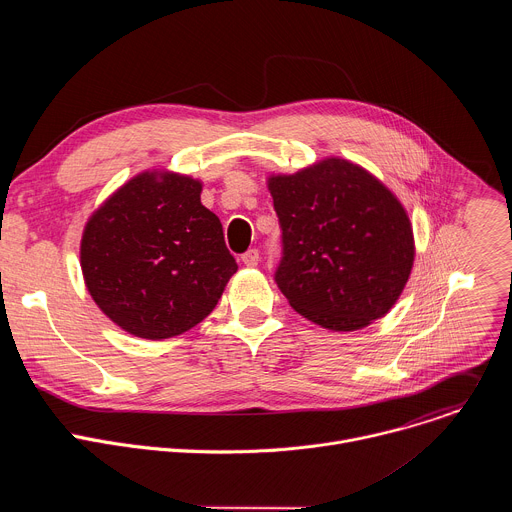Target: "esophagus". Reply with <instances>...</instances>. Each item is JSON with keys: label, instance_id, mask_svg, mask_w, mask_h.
Wrapping results in <instances>:
<instances>
[{"label": "esophagus", "instance_id": "esophagus-1", "mask_svg": "<svg viewBox=\"0 0 512 512\" xmlns=\"http://www.w3.org/2000/svg\"><path fill=\"white\" fill-rule=\"evenodd\" d=\"M243 263L249 265V267H255L259 263V251L257 249H249L247 253H243Z\"/></svg>", "mask_w": 512, "mask_h": 512}]
</instances>
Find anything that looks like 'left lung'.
I'll list each match as a JSON object with an SVG mask.
<instances>
[{
  "mask_svg": "<svg viewBox=\"0 0 512 512\" xmlns=\"http://www.w3.org/2000/svg\"><path fill=\"white\" fill-rule=\"evenodd\" d=\"M269 190L281 229L275 283L289 306L338 332L383 318L415 255L401 202L367 170L338 158L273 176Z\"/></svg>",
  "mask_w": 512,
  "mask_h": 512,
  "instance_id": "1",
  "label": "left lung"
}]
</instances>
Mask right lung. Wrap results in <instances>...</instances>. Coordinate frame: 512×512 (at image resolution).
Listing matches in <instances>:
<instances>
[{
  "label": "right lung",
  "instance_id": "add662e5",
  "mask_svg": "<svg viewBox=\"0 0 512 512\" xmlns=\"http://www.w3.org/2000/svg\"><path fill=\"white\" fill-rule=\"evenodd\" d=\"M202 184L178 174H139L85 227L81 267L95 304L125 332L162 340L202 322L237 261Z\"/></svg>",
  "mask_w": 512,
  "mask_h": 512
}]
</instances>
